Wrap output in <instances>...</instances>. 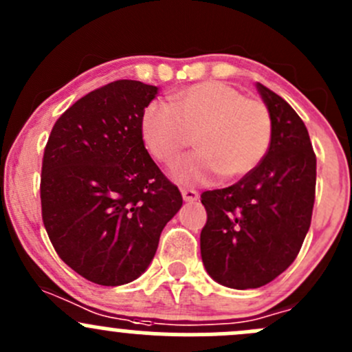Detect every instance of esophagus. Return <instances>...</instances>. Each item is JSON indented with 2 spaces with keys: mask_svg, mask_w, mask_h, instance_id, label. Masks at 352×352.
Segmentation results:
<instances>
[{
  "mask_svg": "<svg viewBox=\"0 0 352 352\" xmlns=\"http://www.w3.org/2000/svg\"><path fill=\"white\" fill-rule=\"evenodd\" d=\"M182 197L186 202H196L199 199V194L194 189H182Z\"/></svg>",
  "mask_w": 352,
  "mask_h": 352,
  "instance_id": "obj_1",
  "label": "esophagus"
}]
</instances>
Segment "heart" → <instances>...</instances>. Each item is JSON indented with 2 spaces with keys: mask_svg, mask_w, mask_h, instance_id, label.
I'll use <instances>...</instances> for the list:
<instances>
[{
  "mask_svg": "<svg viewBox=\"0 0 352 352\" xmlns=\"http://www.w3.org/2000/svg\"><path fill=\"white\" fill-rule=\"evenodd\" d=\"M201 150L173 166L180 184H197L216 173L240 179L267 155L272 119L258 98L209 80L172 95V104L155 100L141 116V136L156 162L172 165L194 143Z\"/></svg>",
  "mask_w": 352,
  "mask_h": 352,
  "instance_id": "heart-1",
  "label": "heart"
}]
</instances>
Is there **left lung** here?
Returning a JSON list of instances; mask_svg holds the SVG:
<instances>
[{"label": "left lung", "mask_w": 352, "mask_h": 352, "mask_svg": "<svg viewBox=\"0 0 352 352\" xmlns=\"http://www.w3.org/2000/svg\"><path fill=\"white\" fill-rule=\"evenodd\" d=\"M272 119V140L261 165L233 186L206 190L208 221L201 257L208 274L233 289L261 287L296 258L311 223L317 158L293 107L257 83Z\"/></svg>", "instance_id": "8db88e82"}]
</instances>
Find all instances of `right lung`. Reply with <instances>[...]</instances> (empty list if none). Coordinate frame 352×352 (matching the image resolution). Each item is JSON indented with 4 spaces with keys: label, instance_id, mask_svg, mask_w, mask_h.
I'll return each instance as SVG.
<instances>
[{
    "label": "right lung",
    "instance_id": "right-lung-1",
    "mask_svg": "<svg viewBox=\"0 0 352 352\" xmlns=\"http://www.w3.org/2000/svg\"><path fill=\"white\" fill-rule=\"evenodd\" d=\"M156 94L136 80L97 88L56 120L45 144V232L63 262L97 285L140 278L182 206L141 136V116Z\"/></svg>",
    "mask_w": 352,
    "mask_h": 352
}]
</instances>
